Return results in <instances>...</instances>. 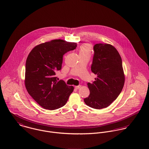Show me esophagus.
I'll return each mask as SVG.
<instances>
[{"mask_svg":"<svg viewBox=\"0 0 149 149\" xmlns=\"http://www.w3.org/2000/svg\"><path fill=\"white\" fill-rule=\"evenodd\" d=\"M81 88V85H77V86H75V88L76 89H80Z\"/></svg>","mask_w":149,"mask_h":149,"instance_id":"esophagus-1","label":"esophagus"}]
</instances>
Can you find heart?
Returning <instances> with one entry per match:
<instances>
[{
  "label": "heart",
  "instance_id": "obj_1",
  "mask_svg": "<svg viewBox=\"0 0 149 149\" xmlns=\"http://www.w3.org/2000/svg\"><path fill=\"white\" fill-rule=\"evenodd\" d=\"M91 45L89 43H84L82 44L79 47V55L89 54L90 55L91 52Z\"/></svg>",
  "mask_w": 149,
  "mask_h": 149
}]
</instances>
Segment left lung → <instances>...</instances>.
<instances>
[{
    "instance_id": "left-lung-1",
    "label": "left lung",
    "mask_w": 149,
    "mask_h": 149,
    "mask_svg": "<svg viewBox=\"0 0 149 149\" xmlns=\"http://www.w3.org/2000/svg\"><path fill=\"white\" fill-rule=\"evenodd\" d=\"M93 50L91 70L97 77L87 84L90 94L84 101L87 106L100 109L116 99L123 88L125 77L121 57L114 46L97 43Z\"/></svg>"
}]
</instances>
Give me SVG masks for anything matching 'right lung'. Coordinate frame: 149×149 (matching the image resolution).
I'll list each match as a JSON object with an SVG mask.
<instances>
[{"mask_svg": "<svg viewBox=\"0 0 149 149\" xmlns=\"http://www.w3.org/2000/svg\"><path fill=\"white\" fill-rule=\"evenodd\" d=\"M76 42L54 40L35 46L26 62L24 84L29 94L45 109L54 110L65 106L74 89L56 73L61 69L63 55L75 49Z\"/></svg>", "mask_w": 149, "mask_h": 149, "instance_id": "add662e5", "label": "right lung"}]
</instances>
